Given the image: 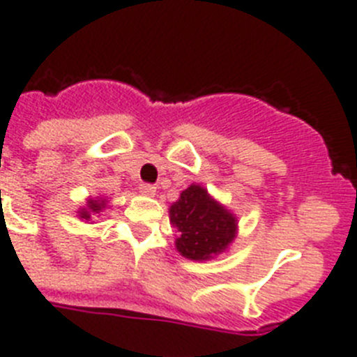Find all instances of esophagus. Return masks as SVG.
<instances>
[{"label": "esophagus", "instance_id": "1", "mask_svg": "<svg viewBox=\"0 0 357 357\" xmlns=\"http://www.w3.org/2000/svg\"><path fill=\"white\" fill-rule=\"evenodd\" d=\"M139 190H141L142 195H149V197H151V195H155V191H157V188H155L153 184H146V182H142L141 188H139Z\"/></svg>", "mask_w": 357, "mask_h": 357}]
</instances>
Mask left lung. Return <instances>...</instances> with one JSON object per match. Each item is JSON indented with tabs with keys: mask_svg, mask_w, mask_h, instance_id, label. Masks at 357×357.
<instances>
[{
	"mask_svg": "<svg viewBox=\"0 0 357 357\" xmlns=\"http://www.w3.org/2000/svg\"><path fill=\"white\" fill-rule=\"evenodd\" d=\"M169 220L181 231L176 251L190 260H211L236 236V216L211 199L202 185L191 184L169 208Z\"/></svg>",
	"mask_w": 357,
	"mask_h": 357,
	"instance_id": "8db88e82",
	"label": "left lung"
}]
</instances>
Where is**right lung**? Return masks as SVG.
Segmentation results:
<instances>
[{"mask_svg":"<svg viewBox=\"0 0 357 357\" xmlns=\"http://www.w3.org/2000/svg\"><path fill=\"white\" fill-rule=\"evenodd\" d=\"M105 204L106 200L105 199H90L86 204V208H83L81 211H79V216L81 218H84V220H90L91 215H97V213H100L102 209H105Z\"/></svg>","mask_w":357,"mask_h":357,"instance_id":"obj_1","label":"right lung"}]
</instances>
